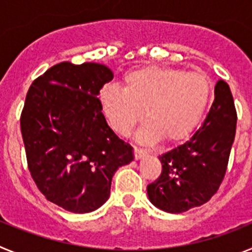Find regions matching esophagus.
I'll list each match as a JSON object with an SVG mask.
<instances>
[{"mask_svg":"<svg viewBox=\"0 0 252 252\" xmlns=\"http://www.w3.org/2000/svg\"><path fill=\"white\" fill-rule=\"evenodd\" d=\"M146 155L145 150H142V149L139 148H133V158L136 160H140L141 158H144Z\"/></svg>","mask_w":252,"mask_h":252,"instance_id":"1","label":"esophagus"}]
</instances>
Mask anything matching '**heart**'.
<instances>
[{
    "instance_id": "heart-1",
    "label": "heart",
    "mask_w": 252,
    "mask_h": 252,
    "mask_svg": "<svg viewBox=\"0 0 252 252\" xmlns=\"http://www.w3.org/2000/svg\"><path fill=\"white\" fill-rule=\"evenodd\" d=\"M211 95V81L202 72L168 66H142L122 77V90L106 86L99 104L107 124L128 136L142 117L148 121L137 133L140 141L183 140L202 119Z\"/></svg>"
}]
</instances>
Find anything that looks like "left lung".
Returning <instances> with one entry per match:
<instances>
[{"label": "left lung", "instance_id": "obj_1", "mask_svg": "<svg viewBox=\"0 0 252 252\" xmlns=\"http://www.w3.org/2000/svg\"><path fill=\"white\" fill-rule=\"evenodd\" d=\"M236 122L230 87L218 81L215 101L199 130L183 145L159 157L161 174L148 186L151 203L170 213L186 212L207 203L226 174Z\"/></svg>", "mask_w": 252, "mask_h": 252}]
</instances>
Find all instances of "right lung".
I'll list each match as a JSON object with an SVG mask.
<instances>
[{"label": "right lung", "mask_w": 252, "mask_h": 252, "mask_svg": "<svg viewBox=\"0 0 252 252\" xmlns=\"http://www.w3.org/2000/svg\"><path fill=\"white\" fill-rule=\"evenodd\" d=\"M112 78L102 64L63 62L37 77L26 94L20 126L29 170L46 199L69 212L99 208L116 170L133 160L97 97Z\"/></svg>", "instance_id": "1"}]
</instances>
